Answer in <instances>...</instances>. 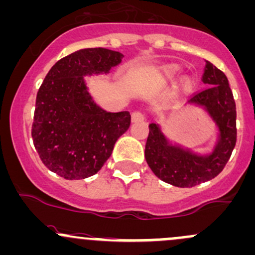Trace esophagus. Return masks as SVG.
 Here are the masks:
<instances>
[{
  "label": "esophagus",
  "mask_w": 255,
  "mask_h": 255,
  "mask_svg": "<svg viewBox=\"0 0 255 255\" xmlns=\"http://www.w3.org/2000/svg\"><path fill=\"white\" fill-rule=\"evenodd\" d=\"M144 120V114L141 111H134L132 114V121L133 122H138V121Z\"/></svg>",
  "instance_id": "34e87169"
}]
</instances>
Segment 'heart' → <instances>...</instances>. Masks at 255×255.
Listing matches in <instances>:
<instances>
[{"label": "heart", "mask_w": 255, "mask_h": 255, "mask_svg": "<svg viewBox=\"0 0 255 255\" xmlns=\"http://www.w3.org/2000/svg\"><path fill=\"white\" fill-rule=\"evenodd\" d=\"M177 71H178V69H177V68H170L167 72H166V74H167V76H173V74L177 73ZM184 82L188 83V80L186 79V80H184Z\"/></svg>", "instance_id": "b5f03b06"}]
</instances>
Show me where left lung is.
<instances>
[{"label":"left lung","mask_w":255,"mask_h":255,"mask_svg":"<svg viewBox=\"0 0 255 255\" xmlns=\"http://www.w3.org/2000/svg\"><path fill=\"white\" fill-rule=\"evenodd\" d=\"M202 80L208 88L192 95L188 104L203 107L218 127V140L210 154L200 155L171 144L157 123L149 125L146 162L161 181L181 188L194 187L218 176L229 161L237 140L236 104L227 77L206 61Z\"/></svg>","instance_id":"left-lung-1"}]
</instances>
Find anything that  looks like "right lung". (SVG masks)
I'll use <instances>...</instances> for the list:
<instances>
[{
    "label": "right lung",
    "instance_id": "right-lung-1",
    "mask_svg": "<svg viewBox=\"0 0 255 255\" xmlns=\"http://www.w3.org/2000/svg\"><path fill=\"white\" fill-rule=\"evenodd\" d=\"M122 58L121 52L103 47L83 49L57 61L45 77L36 95L31 136L50 171L66 179L95 175L129 128V112H107L96 105L84 80L109 73Z\"/></svg>",
    "mask_w": 255,
    "mask_h": 255
}]
</instances>
